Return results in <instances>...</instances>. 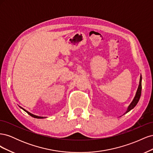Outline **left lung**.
Instances as JSON below:
<instances>
[{
	"mask_svg": "<svg viewBox=\"0 0 153 153\" xmlns=\"http://www.w3.org/2000/svg\"><path fill=\"white\" fill-rule=\"evenodd\" d=\"M141 91H142V76H140V82H139V85H138V89L137 91V93L136 95L135 96V98H134L132 102L131 103V104L129 105V106H128V110L126 112V113H128L129 111H130L131 109H133L135 106L137 105V104L138 103V101L140 100V96H141ZM125 113V114H126Z\"/></svg>",
	"mask_w": 153,
	"mask_h": 153,
	"instance_id": "8db88e82",
	"label": "left lung"
}]
</instances>
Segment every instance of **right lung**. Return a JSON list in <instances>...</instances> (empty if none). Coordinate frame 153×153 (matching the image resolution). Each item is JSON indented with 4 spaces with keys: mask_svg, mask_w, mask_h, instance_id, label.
<instances>
[{
    "mask_svg": "<svg viewBox=\"0 0 153 153\" xmlns=\"http://www.w3.org/2000/svg\"><path fill=\"white\" fill-rule=\"evenodd\" d=\"M21 108H22L23 110H24L25 112H26L27 114H28L29 115H30V116H32V117H34V118H37V119H42V118H44V117H39V116H37V115H33V114H30V112H29L28 111H27V110H25L24 108H22V107H20Z\"/></svg>",
    "mask_w": 153,
    "mask_h": 153,
    "instance_id": "add662e5",
    "label": "right lung"
}]
</instances>
